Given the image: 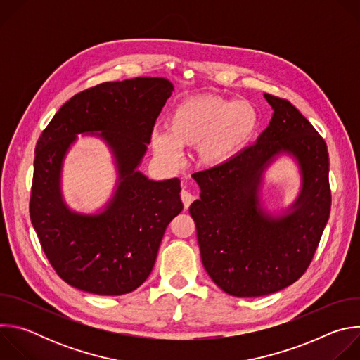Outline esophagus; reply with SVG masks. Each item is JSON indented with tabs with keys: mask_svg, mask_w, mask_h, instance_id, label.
Wrapping results in <instances>:
<instances>
[{
	"mask_svg": "<svg viewBox=\"0 0 360 360\" xmlns=\"http://www.w3.org/2000/svg\"><path fill=\"white\" fill-rule=\"evenodd\" d=\"M181 199H182V203H184L185 210H188V208H189V205H191V203L193 202V199H195V195L184 189V191L181 192Z\"/></svg>",
	"mask_w": 360,
	"mask_h": 360,
	"instance_id": "esophagus-1",
	"label": "esophagus"
}]
</instances>
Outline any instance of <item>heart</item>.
I'll return each mask as SVG.
<instances>
[{
	"instance_id": "heart-1",
	"label": "heart",
	"mask_w": 360,
	"mask_h": 360,
	"mask_svg": "<svg viewBox=\"0 0 360 360\" xmlns=\"http://www.w3.org/2000/svg\"><path fill=\"white\" fill-rule=\"evenodd\" d=\"M259 125V114L249 101L221 95L188 98L171 111L167 132L152 134V149L172 160L179 148L196 146L198 161L210 168L222 167L249 143Z\"/></svg>"
}]
</instances>
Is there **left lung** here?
Returning <instances> with one entry per match:
<instances>
[{
	"mask_svg": "<svg viewBox=\"0 0 360 360\" xmlns=\"http://www.w3.org/2000/svg\"><path fill=\"white\" fill-rule=\"evenodd\" d=\"M274 110L268 128L229 162L195 172L200 188L189 214L205 271L226 293L265 296L309 268L330 214L325 139L288 99L264 94ZM281 151L298 161L302 191L292 212L274 219L259 205L263 169Z\"/></svg>",
	"mask_w": 360,
	"mask_h": 360,
	"instance_id": "left-lung-1",
	"label": "left lung"
}]
</instances>
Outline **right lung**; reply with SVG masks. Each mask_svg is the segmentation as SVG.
Instances as JSON below:
<instances>
[{"mask_svg": "<svg viewBox=\"0 0 360 360\" xmlns=\"http://www.w3.org/2000/svg\"><path fill=\"white\" fill-rule=\"evenodd\" d=\"M172 89L160 77L95 85L67 101L37 142L30 218L51 266L79 290L114 296L139 288L184 210L178 178L150 181L136 171ZM99 130L115 150L120 184L104 213L81 216L62 202V161L77 133Z\"/></svg>", "mask_w": 360, "mask_h": 360, "instance_id": "1", "label": "right lung"}]
</instances>
